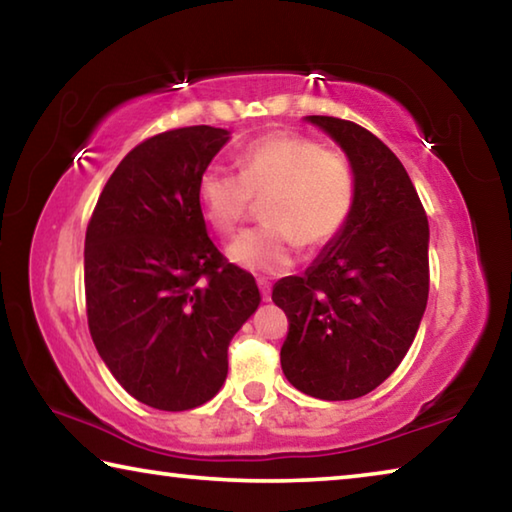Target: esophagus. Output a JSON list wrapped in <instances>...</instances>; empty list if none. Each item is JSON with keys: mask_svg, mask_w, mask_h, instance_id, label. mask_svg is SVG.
Here are the masks:
<instances>
[{"mask_svg": "<svg viewBox=\"0 0 512 512\" xmlns=\"http://www.w3.org/2000/svg\"><path fill=\"white\" fill-rule=\"evenodd\" d=\"M257 284H259V291H262V298L266 302L271 300V282H268V280H257Z\"/></svg>", "mask_w": 512, "mask_h": 512, "instance_id": "esophagus-1", "label": "esophagus"}]
</instances>
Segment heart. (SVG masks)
<instances>
[{"label":"heart","mask_w":512,"mask_h":512,"mask_svg":"<svg viewBox=\"0 0 512 512\" xmlns=\"http://www.w3.org/2000/svg\"><path fill=\"white\" fill-rule=\"evenodd\" d=\"M241 171L207 167L198 178V205L221 235H232L268 198L266 228L248 230L225 250L232 264L277 275L296 262L300 241L318 248L339 237L354 210L357 180L348 160L309 137L275 133L250 142L239 155Z\"/></svg>","instance_id":"heart-1"}]
</instances>
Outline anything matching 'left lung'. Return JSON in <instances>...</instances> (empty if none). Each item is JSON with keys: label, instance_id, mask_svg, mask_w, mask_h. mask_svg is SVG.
<instances>
[{"label": "left lung", "instance_id": "1", "mask_svg": "<svg viewBox=\"0 0 512 512\" xmlns=\"http://www.w3.org/2000/svg\"><path fill=\"white\" fill-rule=\"evenodd\" d=\"M348 155L357 198L345 228L305 275L275 282L289 318L282 372L318 400L361 397L391 377L429 298V221L404 164L354 121L311 115Z\"/></svg>", "mask_w": 512, "mask_h": 512}]
</instances>
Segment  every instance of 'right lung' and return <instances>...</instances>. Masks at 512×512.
I'll list each match as a JSON object with an SVG mask.
<instances>
[{
  "label": "right lung",
  "mask_w": 512,
  "mask_h": 512,
  "mask_svg": "<svg viewBox=\"0 0 512 512\" xmlns=\"http://www.w3.org/2000/svg\"><path fill=\"white\" fill-rule=\"evenodd\" d=\"M230 140L187 126L119 162L85 232V305L99 357L137 402L196 409L228 377V345L259 307L255 277L207 237L198 178Z\"/></svg>",
  "instance_id": "right-lung-1"
}]
</instances>
